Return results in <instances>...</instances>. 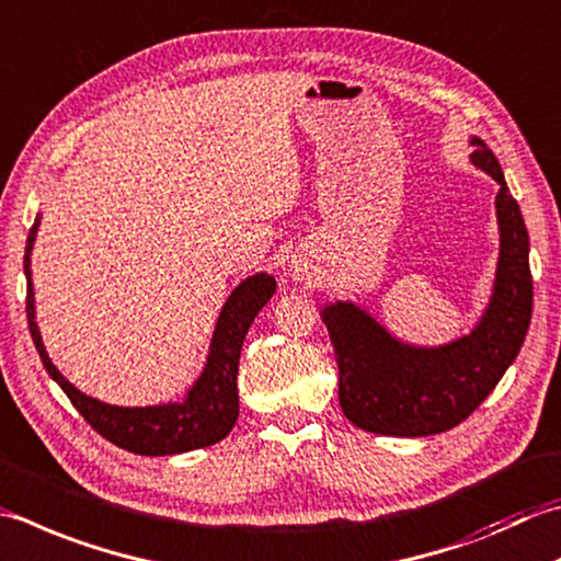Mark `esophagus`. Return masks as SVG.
Wrapping results in <instances>:
<instances>
[{
	"label": "esophagus",
	"mask_w": 561,
	"mask_h": 561,
	"mask_svg": "<svg viewBox=\"0 0 561 561\" xmlns=\"http://www.w3.org/2000/svg\"><path fill=\"white\" fill-rule=\"evenodd\" d=\"M291 272H294L296 279H304V274L309 272V270H306V265H304L301 260H294V262H291Z\"/></svg>",
	"instance_id": "obj_1"
}]
</instances>
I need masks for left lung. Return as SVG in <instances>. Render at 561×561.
Masks as SVG:
<instances>
[{
    "instance_id": "obj_1",
    "label": "left lung",
    "mask_w": 561,
    "mask_h": 561,
    "mask_svg": "<svg viewBox=\"0 0 561 561\" xmlns=\"http://www.w3.org/2000/svg\"><path fill=\"white\" fill-rule=\"evenodd\" d=\"M469 160L499 182V262L486 309L471 331L443 345L397 337L355 301H328L321 318L337 362V397L350 423L367 433L427 437L479 409L518 357L533 316L530 238L518 202L484 140Z\"/></svg>"
}]
</instances>
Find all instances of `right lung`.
Segmentation results:
<instances>
[{
  "instance_id": "1",
  "label": "right lung",
  "mask_w": 561,
  "mask_h": 561,
  "mask_svg": "<svg viewBox=\"0 0 561 561\" xmlns=\"http://www.w3.org/2000/svg\"><path fill=\"white\" fill-rule=\"evenodd\" d=\"M41 226V214L33 221L26 238L24 255V274H26V316L28 331L36 345L43 367L50 379L68 393L72 405L80 411L82 419L94 431L106 437L121 449H128L134 455L146 457H164L180 455L190 449H199L216 445L218 440L233 431L238 421V362L240 347L250 331L255 316L262 311L272 294L277 291V282L272 274L257 272L245 277L238 287L230 291L221 313L216 318V328L208 345L206 365L202 375L186 389L184 399L168 401L158 405H112L94 397H87L60 375V369L53 365L46 353L43 337L36 323V299H33L31 282V252L36 243V233Z\"/></svg>"
}]
</instances>
